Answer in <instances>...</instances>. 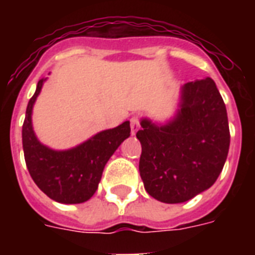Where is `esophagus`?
<instances>
[{
    "instance_id": "obj_1",
    "label": "esophagus",
    "mask_w": 255,
    "mask_h": 255,
    "mask_svg": "<svg viewBox=\"0 0 255 255\" xmlns=\"http://www.w3.org/2000/svg\"><path fill=\"white\" fill-rule=\"evenodd\" d=\"M131 129H132V133H135L140 127V123H139V119H137V116H132L131 118Z\"/></svg>"
}]
</instances>
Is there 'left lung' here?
Segmentation results:
<instances>
[{
	"mask_svg": "<svg viewBox=\"0 0 255 255\" xmlns=\"http://www.w3.org/2000/svg\"><path fill=\"white\" fill-rule=\"evenodd\" d=\"M140 124L139 170L149 196L178 204L216 182L228 157L230 132L225 103L212 78L182 86L180 108L169 123L143 119Z\"/></svg>",
	"mask_w": 255,
	"mask_h": 255,
	"instance_id": "obj_1",
	"label": "left lung"
}]
</instances>
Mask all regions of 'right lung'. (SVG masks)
Masks as SVG:
<instances>
[{
    "instance_id": "right-lung-1",
    "label": "right lung",
    "mask_w": 255,
    "mask_h": 255,
    "mask_svg": "<svg viewBox=\"0 0 255 255\" xmlns=\"http://www.w3.org/2000/svg\"><path fill=\"white\" fill-rule=\"evenodd\" d=\"M45 81L38 82L22 126L26 167L38 188L51 200L61 204H81L94 196L107 161L129 137V122L99 132L71 149L54 151L37 139L31 124L33 106Z\"/></svg>"
}]
</instances>
